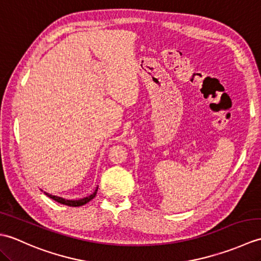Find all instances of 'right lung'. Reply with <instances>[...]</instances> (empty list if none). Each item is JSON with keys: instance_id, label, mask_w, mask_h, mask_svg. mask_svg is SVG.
I'll list each match as a JSON object with an SVG mask.
<instances>
[{"instance_id": "add662e5", "label": "right lung", "mask_w": 261, "mask_h": 261, "mask_svg": "<svg viewBox=\"0 0 261 261\" xmlns=\"http://www.w3.org/2000/svg\"><path fill=\"white\" fill-rule=\"evenodd\" d=\"M97 188H98V186L96 187V190L91 194V195H88L86 197H83V198H79V199H67V198L62 197V196L51 195V194H49L47 192H43V193H45L48 197H50L51 199H54V201H56V202H58L60 204L67 205V206H74V207H76V206H82V205H84V204L88 203L90 201H92V199L95 197V195H96Z\"/></svg>"}]
</instances>
